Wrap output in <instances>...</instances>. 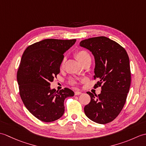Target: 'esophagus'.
<instances>
[{
  "instance_id": "esophagus-1",
  "label": "esophagus",
  "mask_w": 146,
  "mask_h": 146,
  "mask_svg": "<svg viewBox=\"0 0 146 146\" xmlns=\"http://www.w3.org/2000/svg\"><path fill=\"white\" fill-rule=\"evenodd\" d=\"M75 94L76 95H79L80 94H82V92H80V91H76V92H75Z\"/></svg>"
}]
</instances>
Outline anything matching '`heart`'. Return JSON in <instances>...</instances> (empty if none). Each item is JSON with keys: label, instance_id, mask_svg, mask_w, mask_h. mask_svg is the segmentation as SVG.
<instances>
[{"label": "heart", "instance_id": "heart-1", "mask_svg": "<svg viewBox=\"0 0 146 146\" xmlns=\"http://www.w3.org/2000/svg\"><path fill=\"white\" fill-rule=\"evenodd\" d=\"M76 57H77V58L78 59V60L80 62H81V63H82V62L84 61L85 59L90 57V56L89 53L86 51L81 50V51H78V52H76ZM64 61H65V58H64L63 61H62V63H61L62 66H63V65H64ZM71 83H75V80H71Z\"/></svg>", "mask_w": 146, "mask_h": 146}]
</instances>
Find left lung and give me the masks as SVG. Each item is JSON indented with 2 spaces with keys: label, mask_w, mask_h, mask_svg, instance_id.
<instances>
[{
  "label": "left lung",
  "mask_w": 146,
  "mask_h": 146,
  "mask_svg": "<svg viewBox=\"0 0 146 146\" xmlns=\"http://www.w3.org/2000/svg\"><path fill=\"white\" fill-rule=\"evenodd\" d=\"M81 47L92 52L95 58V78L102 85L101 94L88 92L90 102L84 107L85 113L94 122L105 124L113 120L122 110L131 85L128 54L119 44L105 36L83 40Z\"/></svg>",
  "instance_id": "left-lung-1"
}]
</instances>
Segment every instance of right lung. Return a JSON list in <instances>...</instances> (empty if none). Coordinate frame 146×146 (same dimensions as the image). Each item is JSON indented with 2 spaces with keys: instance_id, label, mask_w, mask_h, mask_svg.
I'll list each match as a JSON object with an SVG mask.
<instances>
[{
  "instance_id": "1",
  "label": "right lung",
  "mask_w": 146,
  "mask_h": 146,
  "mask_svg": "<svg viewBox=\"0 0 146 146\" xmlns=\"http://www.w3.org/2000/svg\"><path fill=\"white\" fill-rule=\"evenodd\" d=\"M76 41L44 39L28 46L22 56L17 73L21 98L27 109L42 122L63 116L65 98L75 95L67 88L60 92L51 89L50 82L60 73L64 53Z\"/></svg>"
}]
</instances>
